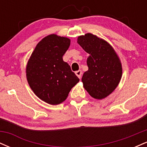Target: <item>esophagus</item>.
Returning a JSON list of instances; mask_svg holds the SVG:
<instances>
[{"label": "esophagus", "mask_w": 147, "mask_h": 147, "mask_svg": "<svg viewBox=\"0 0 147 147\" xmlns=\"http://www.w3.org/2000/svg\"><path fill=\"white\" fill-rule=\"evenodd\" d=\"M75 74H76V75H77L79 79H81V77H82V70H78V71H76Z\"/></svg>", "instance_id": "1"}]
</instances>
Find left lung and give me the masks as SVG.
I'll return each instance as SVG.
<instances>
[{"mask_svg": "<svg viewBox=\"0 0 147 147\" xmlns=\"http://www.w3.org/2000/svg\"><path fill=\"white\" fill-rule=\"evenodd\" d=\"M77 43L90 55L88 70L82 79L84 88L93 98H105L120 82L122 68L119 57L109 43L92 34L79 36Z\"/></svg>", "mask_w": 147, "mask_h": 147, "instance_id": "1", "label": "left lung"}]
</instances>
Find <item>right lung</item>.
<instances>
[{
    "label": "right lung",
    "instance_id": "right-lung-1",
    "mask_svg": "<svg viewBox=\"0 0 147 147\" xmlns=\"http://www.w3.org/2000/svg\"><path fill=\"white\" fill-rule=\"evenodd\" d=\"M70 44L66 37L50 34L34 50L26 68L28 84L35 95L48 104H59L79 82L63 56Z\"/></svg>",
    "mask_w": 147,
    "mask_h": 147
}]
</instances>
